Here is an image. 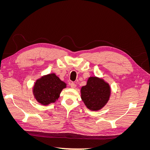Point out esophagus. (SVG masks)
I'll use <instances>...</instances> for the list:
<instances>
[{"instance_id": "esophagus-1", "label": "esophagus", "mask_w": 150, "mask_h": 150, "mask_svg": "<svg viewBox=\"0 0 150 150\" xmlns=\"http://www.w3.org/2000/svg\"><path fill=\"white\" fill-rule=\"evenodd\" d=\"M70 86H71V88H73V89L76 88V84L75 83H71L70 84Z\"/></svg>"}]
</instances>
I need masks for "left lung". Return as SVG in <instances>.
Returning <instances> with one entry per match:
<instances>
[{
  "instance_id": "1",
  "label": "left lung",
  "mask_w": 150,
  "mask_h": 150,
  "mask_svg": "<svg viewBox=\"0 0 150 150\" xmlns=\"http://www.w3.org/2000/svg\"><path fill=\"white\" fill-rule=\"evenodd\" d=\"M111 93L109 83L96 76L89 77L86 86L81 89V98L91 111H99L110 100Z\"/></svg>"
}]
</instances>
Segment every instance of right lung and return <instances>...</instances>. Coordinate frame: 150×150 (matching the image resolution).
<instances>
[{"instance_id":"obj_1","label":"right lung","mask_w":150,"mask_h":150,"mask_svg":"<svg viewBox=\"0 0 150 150\" xmlns=\"http://www.w3.org/2000/svg\"><path fill=\"white\" fill-rule=\"evenodd\" d=\"M66 85L55 73H50L35 81L33 93L39 103L47 106L57 100L62 89L66 88Z\"/></svg>"}]
</instances>
